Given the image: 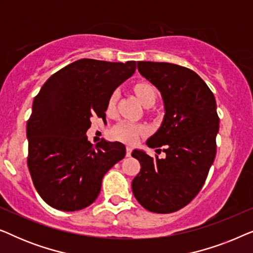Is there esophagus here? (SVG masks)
<instances>
[{
  "instance_id": "34e87169",
  "label": "esophagus",
  "mask_w": 253,
  "mask_h": 253,
  "mask_svg": "<svg viewBox=\"0 0 253 253\" xmlns=\"http://www.w3.org/2000/svg\"><path fill=\"white\" fill-rule=\"evenodd\" d=\"M131 152H132V148H131L130 146H127L126 147V157H130Z\"/></svg>"
}]
</instances>
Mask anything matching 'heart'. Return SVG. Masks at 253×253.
Segmentation results:
<instances>
[{
    "label": "heart",
    "instance_id": "obj_1",
    "mask_svg": "<svg viewBox=\"0 0 253 253\" xmlns=\"http://www.w3.org/2000/svg\"><path fill=\"white\" fill-rule=\"evenodd\" d=\"M134 92L140 102L144 106L154 105L157 100V91L148 83H138L134 85ZM120 93L119 91H114L108 99V109H113L115 107L117 100H119ZM147 132V127L143 124H137L129 122V121H123L112 130V136L117 140L126 141L129 144H134L138 138Z\"/></svg>",
    "mask_w": 253,
    "mask_h": 253
}]
</instances>
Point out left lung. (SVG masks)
<instances>
[{
	"mask_svg": "<svg viewBox=\"0 0 253 253\" xmlns=\"http://www.w3.org/2000/svg\"><path fill=\"white\" fill-rule=\"evenodd\" d=\"M137 68L164 99V121L146 145L162 147L166 158L132 152L141 167L132 181V192L150 212L172 213L198 195L215 159L220 121L215 98L188 68L166 62H138Z\"/></svg>",
	"mask_w": 253,
	"mask_h": 253,
	"instance_id": "left-lung-1",
	"label": "left lung"
}]
</instances>
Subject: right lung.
Masks as SVG:
<instances>
[{
	"label": "right lung",
	"mask_w": 253,
	"mask_h": 253,
	"mask_svg": "<svg viewBox=\"0 0 253 253\" xmlns=\"http://www.w3.org/2000/svg\"><path fill=\"white\" fill-rule=\"evenodd\" d=\"M134 70L136 61L83 58L55 72L34 98L27 166L49 206L67 212L89 206L106 172L126 157L122 143L101 139L93 146L86 131L93 119H105L110 94Z\"/></svg>",
	"instance_id": "add662e5"
}]
</instances>
